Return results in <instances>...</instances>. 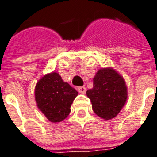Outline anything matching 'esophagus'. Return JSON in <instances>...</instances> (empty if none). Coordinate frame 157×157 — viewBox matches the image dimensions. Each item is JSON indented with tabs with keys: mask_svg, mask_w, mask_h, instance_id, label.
<instances>
[{
	"mask_svg": "<svg viewBox=\"0 0 157 157\" xmlns=\"http://www.w3.org/2000/svg\"><path fill=\"white\" fill-rule=\"evenodd\" d=\"M78 92L82 93V94H85L86 91V88L85 86H79V87H78Z\"/></svg>",
	"mask_w": 157,
	"mask_h": 157,
	"instance_id": "34e87169",
	"label": "esophagus"
}]
</instances>
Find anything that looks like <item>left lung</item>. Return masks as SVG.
I'll list each match as a JSON object with an SVG mask.
<instances>
[{"instance_id":"8db88e82","label":"left lung","mask_w":157,"mask_h":157,"mask_svg":"<svg viewBox=\"0 0 157 157\" xmlns=\"http://www.w3.org/2000/svg\"><path fill=\"white\" fill-rule=\"evenodd\" d=\"M95 114L105 120L114 118L124 106L128 90L123 76L112 67L102 68L93 78V87L86 91Z\"/></svg>"}]
</instances>
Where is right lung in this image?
I'll return each instance as SVG.
<instances>
[{
    "label": "right lung",
    "instance_id": "obj_1",
    "mask_svg": "<svg viewBox=\"0 0 157 157\" xmlns=\"http://www.w3.org/2000/svg\"><path fill=\"white\" fill-rule=\"evenodd\" d=\"M78 91L61 76L52 71L40 78L34 89L37 107L52 123H59L71 112V106Z\"/></svg>",
    "mask_w": 157,
    "mask_h": 157
}]
</instances>
